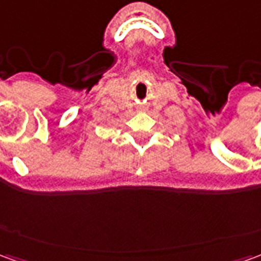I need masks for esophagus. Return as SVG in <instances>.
I'll return each mask as SVG.
<instances>
[{"label":"esophagus","mask_w":261,"mask_h":261,"mask_svg":"<svg viewBox=\"0 0 261 261\" xmlns=\"http://www.w3.org/2000/svg\"><path fill=\"white\" fill-rule=\"evenodd\" d=\"M140 110H145V108H144V106H141V108H140Z\"/></svg>","instance_id":"esophagus-1"}]
</instances>
